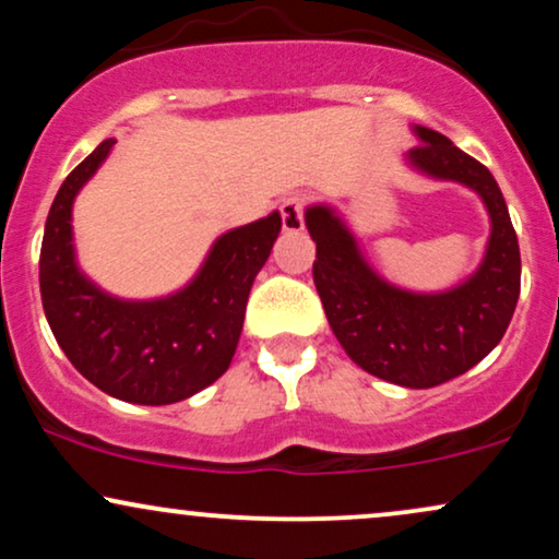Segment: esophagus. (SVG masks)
<instances>
[{"label":"esophagus","mask_w":559,"mask_h":559,"mask_svg":"<svg viewBox=\"0 0 559 559\" xmlns=\"http://www.w3.org/2000/svg\"><path fill=\"white\" fill-rule=\"evenodd\" d=\"M301 207H305V199L301 197H288L281 202V226H284L286 234H299L305 228Z\"/></svg>","instance_id":"1"}]
</instances>
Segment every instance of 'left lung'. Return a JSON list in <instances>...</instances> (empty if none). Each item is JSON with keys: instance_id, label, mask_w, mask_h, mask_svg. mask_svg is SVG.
I'll return each instance as SVG.
<instances>
[{"instance_id": "left-lung-1", "label": "left lung", "mask_w": 559, "mask_h": 559, "mask_svg": "<svg viewBox=\"0 0 559 559\" xmlns=\"http://www.w3.org/2000/svg\"><path fill=\"white\" fill-rule=\"evenodd\" d=\"M409 131L420 144L404 155V165L476 191L489 213V241L476 271L441 292H413L370 265L333 204H310L305 226L318 247L312 278L349 360L396 386L431 389L463 376L502 342L521 297V249L491 173L444 133L426 126Z\"/></svg>"}]
</instances>
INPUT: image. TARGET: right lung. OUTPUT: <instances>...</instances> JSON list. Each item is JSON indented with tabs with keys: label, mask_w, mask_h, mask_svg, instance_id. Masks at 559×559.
Segmentation results:
<instances>
[{
	"label": "right lung",
	"mask_w": 559,
	"mask_h": 559,
	"mask_svg": "<svg viewBox=\"0 0 559 559\" xmlns=\"http://www.w3.org/2000/svg\"><path fill=\"white\" fill-rule=\"evenodd\" d=\"M99 146L62 181L44 226L38 286L57 344L105 394L131 404H173L228 370L249 292L281 234V213L221 234L189 284L155 299H123L81 271L73 236L79 191L110 157Z\"/></svg>",
	"instance_id": "add662e5"
}]
</instances>
